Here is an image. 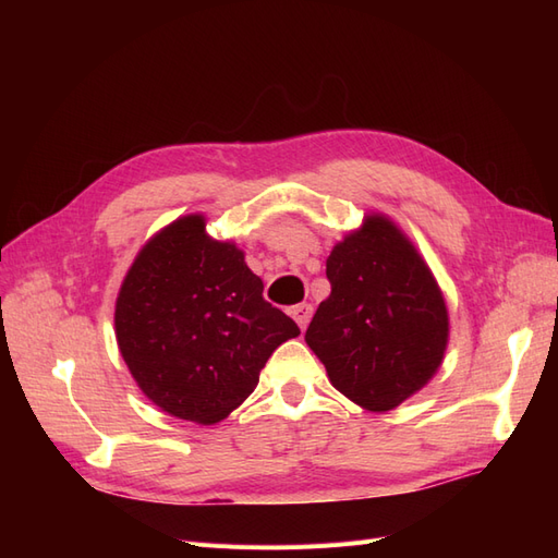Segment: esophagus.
Masks as SVG:
<instances>
[{
	"label": "esophagus",
	"mask_w": 558,
	"mask_h": 558,
	"mask_svg": "<svg viewBox=\"0 0 558 558\" xmlns=\"http://www.w3.org/2000/svg\"><path fill=\"white\" fill-rule=\"evenodd\" d=\"M291 314L295 318V324L300 326V330H305L307 324H310V318H312V305H295Z\"/></svg>",
	"instance_id": "1"
}]
</instances>
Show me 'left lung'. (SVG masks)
Segmentation results:
<instances>
[{
	"label": "left lung",
	"instance_id": "8db88e82",
	"mask_svg": "<svg viewBox=\"0 0 558 558\" xmlns=\"http://www.w3.org/2000/svg\"><path fill=\"white\" fill-rule=\"evenodd\" d=\"M330 295L305 340L330 384L367 412H388L442 365L449 314L414 244L381 214L337 242L326 260Z\"/></svg>",
	"mask_w": 558,
	"mask_h": 558
}]
</instances>
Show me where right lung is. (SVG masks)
<instances>
[{"label": "right lung", "mask_w": 558, "mask_h": 558, "mask_svg": "<svg viewBox=\"0 0 558 558\" xmlns=\"http://www.w3.org/2000/svg\"><path fill=\"white\" fill-rule=\"evenodd\" d=\"M205 216H181L137 253L116 300V340L144 396L209 426L258 386L272 351L300 328L263 298L244 251L216 242Z\"/></svg>", "instance_id": "1"}]
</instances>
